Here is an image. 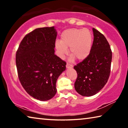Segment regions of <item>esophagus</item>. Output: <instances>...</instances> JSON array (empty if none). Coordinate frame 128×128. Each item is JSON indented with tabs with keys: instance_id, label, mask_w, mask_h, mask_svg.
I'll list each match as a JSON object with an SVG mask.
<instances>
[{
	"instance_id": "34e87169",
	"label": "esophagus",
	"mask_w": 128,
	"mask_h": 128,
	"mask_svg": "<svg viewBox=\"0 0 128 128\" xmlns=\"http://www.w3.org/2000/svg\"><path fill=\"white\" fill-rule=\"evenodd\" d=\"M66 67L67 68H72L73 67V66L72 64H68V63H67L66 64Z\"/></svg>"
}]
</instances>
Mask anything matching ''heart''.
I'll return each mask as SVG.
<instances>
[{"instance_id": "b5f03b06", "label": "heart", "mask_w": 128, "mask_h": 128, "mask_svg": "<svg viewBox=\"0 0 128 128\" xmlns=\"http://www.w3.org/2000/svg\"><path fill=\"white\" fill-rule=\"evenodd\" d=\"M92 38L90 31L88 29H70L64 30L61 34L60 40L56 41L55 48L58 56L64 58L68 51L71 60L77 59L83 61L89 55L92 47Z\"/></svg>"}]
</instances>
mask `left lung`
<instances>
[{"mask_svg":"<svg viewBox=\"0 0 128 128\" xmlns=\"http://www.w3.org/2000/svg\"><path fill=\"white\" fill-rule=\"evenodd\" d=\"M94 40L89 55L77 64L74 83L76 92L84 96L98 93L107 82L111 72L112 51L103 34L92 28Z\"/></svg>","mask_w":128,"mask_h":128,"instance_id":"left-lung-1","label":"left lung"}]
</instances>
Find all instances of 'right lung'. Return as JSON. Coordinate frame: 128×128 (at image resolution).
I'll return each instance as SVG.
<instances>
[{"label": "right lung", "mask_w": 128, "mask_h": 128, "mask_svg": "<svg viewBox=\"0 0 128 128\" xmlns=\"http://www.w3.org/2000/svg\"><path fill=\"white\" fill-rule=\"evenodd\" d=\"M57 32L54 26L37 28L21 40L16 64L21 85L30 96L42 101L55 96L56 81L66 62L55 55Z\"/></svg>", "instance_id": "obj_1"}]
</instances>
